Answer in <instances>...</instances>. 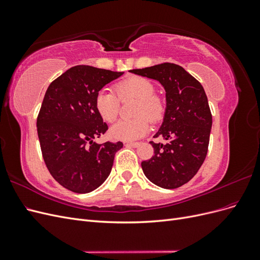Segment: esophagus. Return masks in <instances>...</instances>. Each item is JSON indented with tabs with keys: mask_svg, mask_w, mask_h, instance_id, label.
<instances>
[{
	"mask_svg": "<svg viewBox=\"0 0 260 260\" xmlns=\"http://www.w3.org/2000/svg\"><path fill=\"white\" fill-rule=\"evenodd\" d=\"M125 145L132 146V147H138L140 145V143L139 142H127V143H125Z\"/></svg>",
	"mask_w": 260,
	"mask_h": 260,
	"instance_id": "esophagus-1",
	"label": "esophagus"
}]
</instances>
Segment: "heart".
I'll return each instance as SVG.
<instances>
[{
	"label": "heart",
	"instance_id": "1",
	"mask_svg": "<svg viewBox=\"0 0 260 260\" xmlns=\"http://www.w3.org/2000/svg\"><path fill=\"white\" fill-rule=\"evenodd\" d=\"M154 83L147 78L135 76L115 84V91L103 89L98 92L94 105L100 117L106 122H114L120 112V101L137 99L133 109L136 117L115 123L111 135L116 140L133 141L144 137L151 128V121L157 123L166 114V102L155 93Z\"/></svg>",
	"mask_w": 260,
	"mask_h": 260
}]
</instances>
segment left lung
<instances>
[{
    "mask_svg": "<svg viewBox=\"0 0 260 260\" xmlns=\"http://www.w3.org/2000/svg\"><path fill=\"white\" fill-rule=\"evenodd\" d=\"M130 72L158 80L166 90V114L154 138L167 143L151 141L154 155L141 166L154 184L177 188L198 174L206 158L212 123L206 93L184 68L171 62Z\"/></svg>",
    "mask_w": 260,
    "mask_h": 260,
    "instance_id": "1",
    "label": "left lung"
}]
</instances>
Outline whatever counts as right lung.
I'll return each instance as SVG.
<instances>
[{"label": "right lung", "mask_w": 260, "mask_h": 260, "mask_svg": "<svg viewBox=\"0 0 260 260\" xmlns=\"http://www.w3.org/2000/svg\"><path fill=\"white\" fill-rule=\"evenodd\" d=\"M123 73L79 65L49 85L37 118L44 162L52 177L69 191L89 193L111 174L122 142H93L108 130L98 114V92Z\"/></svg>", "instance_id": "right-lung-1"}]
</instances>
